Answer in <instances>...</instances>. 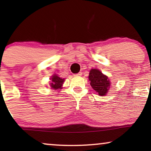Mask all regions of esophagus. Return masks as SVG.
<instances>
[{
  "instance_id": "esophagus-1",
  "label": "esophagus",
  "mask_w": 151,
  "mask_h": 151,
  "mask_svg": "<svg viewBox=\"0 0 151 151\" xmlns=\"http://www.w3.org/2000/svg\"><path fill=\"white\" fill-rule=\"evenodd\" d=\"M82 75V73H78V74H76L75 76H81Z\"/></svg>"
}]
</instances>
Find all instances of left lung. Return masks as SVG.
I'll list each match as a JSON object with an SVG mask.
<instances>
[{
	"label": "left lung",
	"mask_w": 151,
	"mask_h": 151,
	"mask_svg": "<svg viewBox=\"0 0 151 151\" xmlns=\"http://www.w3.org/2000/svg\"><path fill=\"white\" fill-rule=\"evenodd\" d=\"M90 86L99 94L103 96L107 95L111 88V81L109 77L103 74L99 69H91L88 76Z\"/></svg>",
	"instance_id": "left-lung-1"
}]
</instances>
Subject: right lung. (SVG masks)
I'll use <instances>...</instances> for the list:
<instances>
[{
	"mask_svg": "<svg viewBox=\"0 0 151 151\" xmlns=\"http://www.w3.org/2000/svg\"><path fill=\"white\" fill-rule=\"evenodd\" d=\"M50 87L52 90H59V89L62 88V86L63 83L65 81V78H62L59 77L58 75L57 74H54L51 76H50Z\"/></svg>",
	"mask_w": 151,
	"mask_h": 151,
	"instance_id": "right-lung-1",
	"label": "right lung"
}]
</instances>
